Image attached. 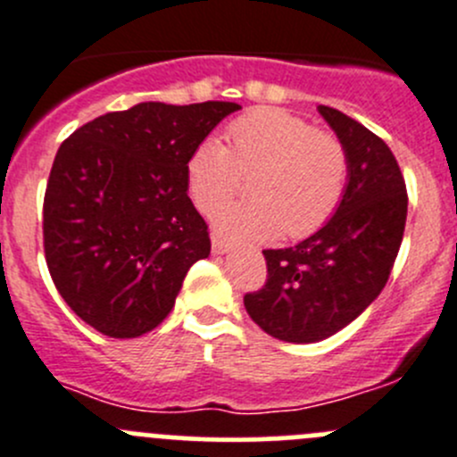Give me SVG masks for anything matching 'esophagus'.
I'll list each match as a JSON object with an SVG mask.
<instances>
[{
    "mask_svg": "<svg viewBox=\"0 0 457 457\" xmlns=\"http://www.w3.org/2000/svg\"><path fill=\"white\" fill-rule=\"evenodd\" d=\"M229 250H232V245H229V243H225L220 237L212 238V252H214V254H219V256L228 254Z\"/></svg>",
    "mask_w": 457,
    "mask_h": 457,
    "instance_id": "34e87169",
    "label": "esophagus"
}]
</instances>
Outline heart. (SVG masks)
<instances>
[{"instance_id": "heart-1", "label": "heart", "mask_w": 457, "mask_h": 457, "mask_svg": "<svg viewBox=\"0 0 457 457\" xmlns=\"http://www.w3.org/2000/svg\"><path fill=\"white\" fill-rule=\"evenodd\" d=\"M254 173L252 202L226 204L212 214L216 229L237 238H303L339 207L348 180L346 147L335 134L277 106L252 109L228 127V147L207 138L187 158L194 205L210 212Z\"/></svg>"}]
</instances>
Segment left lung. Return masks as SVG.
<instances>
[{"instance_id":"1","label":"left lung","mask_w":457,"mask_h":457,"mask_svg":"<svg viewBox=\"0 0 457 457\" xmlns=\"http://www.w3.org/2000/svg\"><path fill=\"white\" fill-rule=\"evenodd\" d=\"M317 109L346 147V192L312 237L263 250L268 281L243 299L261 330L290 344L328 339L378 299L400 252L409 207L388 145L346 113Z\"/></svg>"}]
</instances>
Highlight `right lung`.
<instances>
[{
	"mask_svg": "<svg viewBox=\"0 0 457 457\" xmlns=\"http://www.w3.org/2000/svg\"><path fill=\"white\" fill-rule=\"evenodd\" d=\"M237 102H140L87 122L57 149L44 254L62 299L116 339L154 330L210 234L187 196V158Z\"/></svg>",
	"mask_w": 457,
	"mask_h": 457,
	"instance_id": "right-lung-1",
	"label": "right lung"
}]
</instances>
